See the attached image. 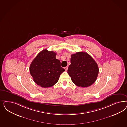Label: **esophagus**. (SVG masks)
<instances>
[{"instance_id":"34e87169","label":"esophagus","mask_w":127,"mask_h":127,"mask_svg":"<svg viewBox=\"0 0 127 127\" xmlns=\"http://www.w3.org/2000/svg\"><path fill=\"white\" fill-rule=\"evenodd\" d=\"M68 66H66V67H65L64 68V69H65L66 71H67V70H68Z\"/></svg>"}]
</instances>
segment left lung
<instances>
[{
	"instance_id": "1",
	"label": "left lung",
	"mask_w": 127,
	"mask_h": 127,
	"mask_svg": "<svg viewBox=\"0 0 127 127\" xmlns=\"http://www.w3.org/2000/svg\"><path fill=\"white\" fill-rule=\"evenodd\" d=\"M68 73L77 86L86 87L94 84L98 77L97 64L90 55L84 52L72 54Z\"/></svg>"
}]
</instances>
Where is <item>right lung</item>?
<instances>
[{"mask_svg": "<svg viewBox=\"0 0 127 127\" xmlns=\"http://www.w3.org/2000/svg\"><path fill=\"white\" fill-rule=\"evenodd\" d=\"M56 55L53 51L43 49L30 64L29 70L34 82L42 87L53 86L65 71L61 66L60 61L56 58Z\"/></svg>", "mask_w": 127, "mask_h": 127, "instance_id": "1", "label": "right lung"}]
</instances>
